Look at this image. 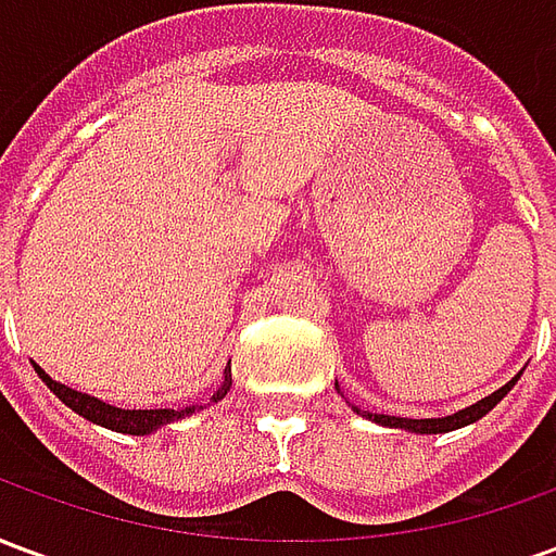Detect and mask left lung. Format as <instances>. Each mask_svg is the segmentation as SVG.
<instances>
[{"instance_id":"obj_1","label":"left lung","mask_w":556,"mask_h":556,"mask_svg":"<svg viewBox=\"0 0 556 556\" xmlns=\"http://www.w3.org/2000/svg\"><path fill=\"white\" fill-rule=\"evenodd\" d=\"M521 375H515L509 384H503L501 390H494L491 396L479 399L477 405H470V408L458 410V414H453V417H434V419H408V417H387V414H369V410H363V417L372 419V422H378V426H390V429H405V431H417V434H443V431H455L462 429V426H470V422H477V419H482L485 414H489L497 402H501L509 390L515 387V381H518ZM357 414H361V408H354Z\"/></svg>"}]
</instances>
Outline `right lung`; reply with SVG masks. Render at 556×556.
Instances as JSON below:
<instances>
[{
  "instance_id": "1",
  "label": "right lung",
  "mask_w": 556,
  "mask_h": 556,
  "mask_svg": "<svg viewBox=\"0 0 556 556\" xmlns=\"http://www.w3.org/2000/svg\"><path fill=\"white\" fill-rule=\"evenodd\" d=\"M35 372L41 375L43 384L50 387L55 396L65 402L67 408L77 410L79 417H86L89 422H94V426H103V429L122 431V434H151V431H157L160 426H169V422H175V419L190 417V414L199 410V405H193V408H184V410H172V408L122 410V408H113V405H106V402H101V399L86 396V393H77V390H71V387L59 384V381H53L50 375L43 372L41 366H35ZM229 387H231V366H226V372H223V384H219L217 396L211 399V402H219V399L229 393Z\"/></svg>"
}]
</instances>
